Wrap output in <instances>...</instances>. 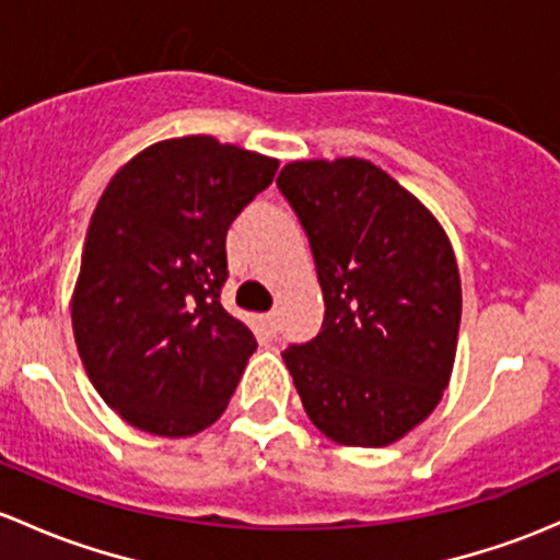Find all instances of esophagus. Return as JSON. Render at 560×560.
I'll use <instances>...</instances> for the list:
<instances>
[{"label":"esophagus","instance_id":"obj_1","mask_svg":"<svg viewBox=\"0 0 560 560\" xmlns=\"http://www.w3.org/2000/svg\"><path fill=\"white\" fill-rule=\"evenodd\" d=\"M262 325H265V329H268L270 335H276V332H279V314H276V311L265 314L262 316Z\"/></svg>","mask_w":560,"mask_h":560}]
</instances>
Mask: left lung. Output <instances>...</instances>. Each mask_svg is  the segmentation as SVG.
<instances>
[{"label": "left lung", "instance_id": "left-lung-1", "mask_svg": "<svg viewBox=\"0 0 560 560\" xmlns=\"http://www.w3.org/2000/svg\"><path fill=\"white\" fill-rule=\"evenodd\" d=\"M298 211L325 325L284 364L332 443L384 448L427 419L453 373L462 279L438 217L364 158L292 161L276 179Z\"/></svg>", "mask_w": 560, "mask_h": 560}]
</instances>
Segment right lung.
<instances>
[{
  "label": "right lung",
  "mask_w": 560,
  "mask_h": 560,
  "mask_svg": "<svg viewBox=\"0 0 560 560\" xmlns=\"http://www.w3.org/2000/svg\"><path fill=\"white\" fill-rule=\"evenodd\" d=\"M279 161L214 137L163 139L109 179L72 292V329L104 402L141 432L190 438L225 413L255 354L220 303L225 235Z\"/></svg>",
  "instance_id": "obj_1"
}]
</instances>
